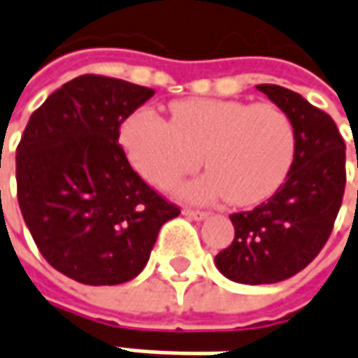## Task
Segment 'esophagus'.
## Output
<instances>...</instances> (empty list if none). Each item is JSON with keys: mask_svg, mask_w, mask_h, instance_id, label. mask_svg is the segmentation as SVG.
<instances>
[{"mask_svg": "<svg viewBox=\"0 0 358 358\" xmlns=\"http://www.w3.org/2000/svg\"><path fill=\"white\" fill-rule=\"evenodd\" d=\"M184 216L190 217V220H196V222H202L208 217V212H200V210H190V208H186L184 210Z\"/></svg>", "mask_w": 358, "mask_h": 358, "instance_id": "esophagus-1", "label": "esophagus"}]
</instances>
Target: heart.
Wrapping results in <instances>:
<instances>
[{
    "instance_id": "heart-1",
    "label": "heart",
    "mask_w": 358,
    "mask_h": 358,
    "mask_svg": "<svg viewBox=\"0 0 358 358\" xmlns=\"http://www.w3.org/2000/svg\"><path fill=\"white\" fill-rule=\"evenodd\" d=\"M170 122L138 108L120 127L130 164L166 186L203 164L210 172L180 188L188 200L228 198L236 206L267 200L283 184L295 158V127L269 103L188 99L170 108Z\"/></svg>"
}]
</instances>
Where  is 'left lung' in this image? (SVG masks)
I'll use <instances>...</instances> for the list:
<instances>
[{
  "mask_svg": "<svg viewBox=\"0 0 358 358\" xmlns=\"http://www.w3.org/2000/svg\"><path fill=\"white\" fill-rule=\"evenodd\" d=\"M257 91L289 115L297 146L275 194L252 212L229 216L236 236L214 262L222 275L245 285L278 283L313 262L331 236L347 182L335 120L285 87L257 85Z\"/></svg>",
  "mask_w": 358,
  "mask_h": 358,
  "instance_id": "obj_1",
  "label": "left lung"
}]
</instances>
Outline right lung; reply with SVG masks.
Returning <instances> with one entry per match:
<instances>
[{
	"instance_id": "right-lung-1",
	"label": "right lung",
	"mask_w": 358,
	"mask_h": 358,
	"mask_svg": "<svg viewBox=\"0 0 358 358\" xmlns=\"http://www.w3.org/2000/svg\"><path fill=\"white\" fill-rule=\"evenodd\" d=\"M155 94L127 80L83 75L29 118L17 146V200L39 252L85 285H118L148 262L180 210L132 170L120 124Z\"/></svg>"
}]
</instances>
